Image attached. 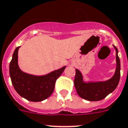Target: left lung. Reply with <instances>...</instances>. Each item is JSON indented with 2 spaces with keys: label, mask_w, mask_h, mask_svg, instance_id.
<instances>
[{
  "label": "left lung",
  "mask_w": 128,
  "mask_h": 128,
  "mask_svg": "<svg viewBox=\"0 0 128 128\" xmlns=\"http://www.w3.org/2000/svg\"><path fill=\"white\" fill-rule=\"evenodd\" d=\"M114 48L116 50V68L114 76L109 80L99 82H84L82 74L79 70H76L74 86L80 98L90 102L102 100L117 87L120 77V61L118 56V49L115 46Z\"/></svg>",
  "instance_id": "left-lung-1"
}]
</instances>
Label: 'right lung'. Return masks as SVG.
<instances>
[{
	"label": "right lung",
	"mask_w": 128,
	"mask_h": 128,
	"mask_svg": "<svg viewBox=\"0 0 128 128\" xmlns=\"http://www.w3.org/2000/svg\"><path fill=\"white\" fill-rule=\"evenodd\" d=\"M15 49L10 63V76L15 90L21 97L30 102H42L49 98L54 89L56 79L66 66L42 76L30 75L21 71L18 66V50Z\"/></svg>",
	"instance_id": "right-lung-1"
}]
</instances>
